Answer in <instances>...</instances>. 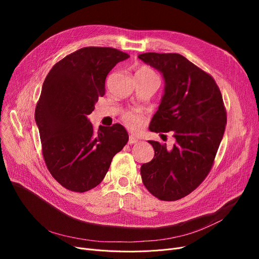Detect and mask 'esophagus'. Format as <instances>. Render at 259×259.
Here are the masks:
<instances>
[{"instance_id":"34e87169","label":"esophagus","mask_w":259,"mask_h":259,"mask_svg":"<svg viewBox=\"0 0 259 259\" xmlns=\"http://www.w3.org/2000/svg\"><path fill=\"white\" fill-rule=\"evenodd\" d=\"M138 142H139V139L137 137H134V135H130L128 144L131 145V144H135V143H138Z\"/></svg>"}]
</instances>
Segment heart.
Instances as JSON below:
<instances>
[{
	"instance_id": "obj_1",
	"label": "heart",
	"mask_w": 259,
	"mask_h": 259,
	"mask_svg": "<svg viewBox=\"0 0 259 259\" xmlns=\"http://www.w3.org/2000/svg\"><path fill=\"white\" fill-rule=\"evenodd\" d=\"M139 71H148V72H152L150 69H149L148 67H141L140 69H138L137 72ZM122 120H124L125 124L131 128V129H137L139 128L142 122H143V115L139 112V111H135V110H130L127 111L124 115H122Z\"/></svg>"
}]
</instances>
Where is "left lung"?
<instances>
[{
	"label": "left lung",
	"instance_id": "left-lung-1",
	"mask_svg": "<svg viewBox=\"0 0 259 259\" xmlns=\"http://www.w3.org/2000/svg\"><path fill=\"white\" fill-rule=\"evenodd\" d=\"M139 59L165 80L149 129L172 131L176 141L172 149L149 141L154 157L142 165V180L158 199L178 200L195 190L212 168L227 124L223 97L210 74L179 53L147 52Z\"/></svg>",
	"mask_w": 259,
	"mask_h": 259
}]
</instances>
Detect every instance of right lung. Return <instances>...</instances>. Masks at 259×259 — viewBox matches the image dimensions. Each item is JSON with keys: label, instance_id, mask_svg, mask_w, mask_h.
I'll return each mask as SVG.
<instances>
[{"label": "right lung", "instance_id": "1", "mask_svg": "<svg viewBox=\"0 0 259 259\" xmlns=\"http://www.w3.org/2000/svg\"><path fill=\"white\" fill-rule=\"evenodd\" d=\"M129 57L110 47L80 48L54 65L44 80L34 113L43 156L54 180L70 191L97 187L129 140L120 124L95 132L88 119L105 94L106 76Z\"/></svg>", "mask_w": 259, "mask_h": 259}]
</instances>
